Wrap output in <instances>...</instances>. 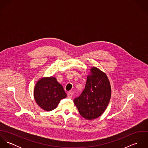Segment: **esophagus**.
Returning <instances> with one entry per match:
<instances>
[{
	"label": "esophagus",
	"mask_w": 148,
	"mask_h": 148,
	"mask_svg": "<svg viewBox=\"0 0 148 148\" xmlns=\"http://www.w3.org/2000/svg\"><path fill=\"white\" fill-rule=\"evenodd\" d=\"M68 98H69V99H71V98H72V93L71 92H69L68 93Z\"/></svg>",
	"instance_id": "34e87169"
}]
</instances>
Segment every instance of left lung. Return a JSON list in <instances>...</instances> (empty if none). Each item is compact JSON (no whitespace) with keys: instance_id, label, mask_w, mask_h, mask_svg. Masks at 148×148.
<instances>
[{"instance_id":"8db88e82","label":"left lung","mask_w":148,"mask_h":148,"mask_svg":"<svg viewBox=\"0 0 148 148\" xmlns=\"http://www.w3.org/2000/svg\"><path fill=\"white\" fill-rule=\"evenodd\" d=\"M84 90L73 102L80 115L86 120L100 117L106 110L111 97V87L105 73L96 67L90 69Z\"/></svg>"}]
</instances>
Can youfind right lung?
<instances>
[{
  "label": "right lung",
  "instance_id": "right-lung-1",
  "mask_svg": "<svg viewBox=\"0 0 148 148\" xmlns=\"http://www.w3.org/2000/svg\"><path fill=\"white\" fill-rule=\"evenodd\" d=\"M34 95L37 104L48 112L55 109L60 100L66 97L63 86L54 77H42L38 80Z\"/></svg>",
  "mask_w": 148,
  "mask_h": 148
}]
</instances>
